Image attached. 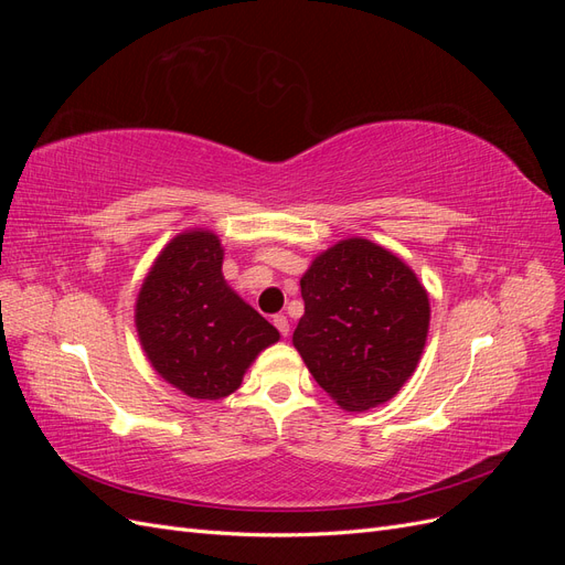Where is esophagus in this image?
Masks as SVG:
<instances>
[{"label": "esophagus", "mask_w": 565, "mask_h": 565, "mask_svg": "<svg viewBox=\"0 0 565 565\" xmlns=\"http://www.w3.org/2000/svg\"><path fill=\"white\" fill-rule=\"evenodd\" d=\"M273 324H276L278 332H280L282 337H287V334H289V320H287V316H282V313L273 316Z\"/></svg>", "instance_id": "1"}]
</instances>
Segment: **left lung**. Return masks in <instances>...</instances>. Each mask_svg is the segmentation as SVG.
<instances>
[{
	"mask_svg": "<svg viewBox=\"0 0 565 565\" xmlns=\"http://www.w3.org/2000/svg\"><path fill=\"white\" fill-rule=\"evenodd\" d=\"M301 297L292 344L339 407H377L413 377L431 309L415 270L396 254L365 237L341 241L303 273Z\"/></svg>",
	"mask_w": 565,
	"mask_h": 565,
	"instance_id": "8db88e82",
	"label": "left lung"
}]
</instances>
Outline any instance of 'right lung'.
Instances as JSON below:
<instances>
[{"label":"right lung","mask_w":565,"mask_h":565,"mask_svg":"<svg viewBox=\"0 0 565 565\" xmlns=\"http://www.w3.org/2000/svg\"><path fill=\"white\" fill-rule=\"evenodd\" d=\"M212 231L179 233L148 270L136 299V332L164 382L198 401L226 398L280 332L237 297L221 273Z\"/></svg>","instance_id":"1"}]
</instances>
